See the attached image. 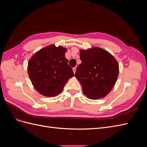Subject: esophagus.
Listing matches in <instances>:
<instances>
[{"label": "esophagus", "instance_id": "1", "mask_svg": "<svg viewBox=\"0 0 147 147\" xmlns=\"http://www.w3.org/2000/svg\"><path fill=\"white\" fill-rule=\"evenodd\" d=\"M72 70H73V72H74V74H75V72H76V67H74Z\"/></svg>", "mask_w": 147, "mask_h": 147}]
</instances>
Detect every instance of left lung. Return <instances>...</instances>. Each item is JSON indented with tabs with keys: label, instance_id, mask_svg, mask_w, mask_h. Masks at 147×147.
Segmentation results:
<instances>
[{
	"label": "left lung",
	"instance_id": "1",
	"mask_svg": "<svg viewBox=\"0 0 147 147\" xmlns=\"http://www.w3.org/2000/svg\"><path fill=\"white\" fill-rule=\"evenodd\" d=\"M82 63L77 68L75 77L81 83L88 98H103L112 90L119 74L117 61L109 52L95 47L80 50Z\"/></svg>",
	"mask_w": 147,
	"mask_h": 147
}]
</instances>
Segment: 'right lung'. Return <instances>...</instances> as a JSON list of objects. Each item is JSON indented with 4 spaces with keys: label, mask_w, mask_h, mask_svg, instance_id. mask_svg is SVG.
Masks as SVG:
<instances>
[{
    "label": "right lung",
    "mask_w": 147,
    "mask_h": 147,
    "mask_svg": "<svg viewBox=\"0 0 147 147\" xmlns=\"http://www.w3.org/2000/svg\"><path fill=\"white\" fill-rule=\"evenodd\" d=\"M67 48L48 45L30 57L28 65L29 78L40 94L56 96L63 91L68 80L74 77L72 68L65 57Z\"/></svg>",
    "instance_id": "1"
}]
</instances>
